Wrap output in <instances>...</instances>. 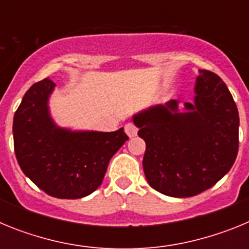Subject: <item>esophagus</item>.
<instances>
[{
	"label": "esophagus",
	"instance_id": "34e87169",
	"mask_svg": "<svg viewBox=\"0 0 249 249\" xmlns=\"http://www.w3.org/2000/svg\"><path fill=\"white\" fill-rule=\"evenodd\" d=\"M124 132H126L127 136H128L129 138H132L135 137V136H137L138 128L133 124V123H127L126 126H124Z\"/></svg>",
	"mask_w": 249,
	"mask_h": 249
}]
</instances>
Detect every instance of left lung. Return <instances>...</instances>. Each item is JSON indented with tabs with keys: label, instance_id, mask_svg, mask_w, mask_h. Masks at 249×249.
<instances>
[{
	"label": "left lung",
	"instance_id": "obj_1",
	"mask_svg": "<svg viewBox=\"0 0 249 249\" xmlns=\"http://www.w3.org/2000/svg\"><path fill=\"white\" fill-rule=\"evenodd\" d=\"M195 93L184 111L171 100L133 116L146 142L143 171L149 186L176 198L214 186L238 153V109L226 83L199 70Z\"/></svg>",
	"mask_w": 249,
	"mask_h": 249
}]
</instances>
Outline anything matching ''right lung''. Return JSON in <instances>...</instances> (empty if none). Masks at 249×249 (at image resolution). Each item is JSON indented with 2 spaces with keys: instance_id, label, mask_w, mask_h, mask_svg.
<instances>
[{
  "instance_id": "add662e5",
  "label": "right lung",
  "mask_w": 249,
  "mask_h": 249,
  "mask_svg": "<svg viewBox=\"0 0 249 249\" xmlns=\"http://www.w3.org/2000/svg\"><path fill=\"white\" fill-rule=\"evenodd\" d=\"M54 86L45 78L23 96L13 117L15 153L22 172L43 192L82 198L101 186L109 160L128 137L123 128L97 132L57 126L48 108Z\"/></svg>"
}]
</instances>
